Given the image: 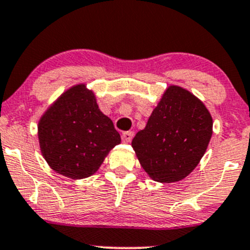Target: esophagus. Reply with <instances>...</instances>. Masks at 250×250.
Listing matches in <instances>:
<instances>
[{
    "label": "esophagus",
    "instance_id": "34e87169",
    "mask_svg": "<svg viewBox=\"0 0 250 250\" xmlns=\"http://www.w3.org/2000/svg\"><path fill=\"white\" fill-rule=\"evenodd\" d=\"M133 138V131H125V132L122 133V139L125 143H128V142L132 141Z\"/></svg>",
    "mask_w": 250,
    "mask_h": 250
}]
</instances>
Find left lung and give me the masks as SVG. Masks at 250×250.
<instances>
[{"mask_svg":"<svg viewBox=\"0 0 250 250\" xmlns=\"http://www.w3.org/2000/svg\"><path fill=\"white\" fill-rule=\"evenodd\" d=\"M211 114L193 94L171 85L132 141L141 166L158 182L186 178L198 166L212 136Z\"/></svg>","mask_w":250,"mask_h":250,"instance_id":"1","label":"left lung"}]
</instances>
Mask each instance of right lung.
<instances>
[{
    "label": "right lung",
    "mask_w": 250,
    "mask_h": 250,
    "mask_svg": "<svg viewBox=\"0 0 250 250\" xmlns=\"http://www.w3.org/2000/svg\"><path fill=\"white\" fill-rule=\"evenodd\" d=\"M38 136L42 156L57 173L71 179L88 178L120 143L113 123L99 109L94 94L76 85L42 117Z\"/></svg>",
    "instance_id": "add662e5"
}]
</instances>
